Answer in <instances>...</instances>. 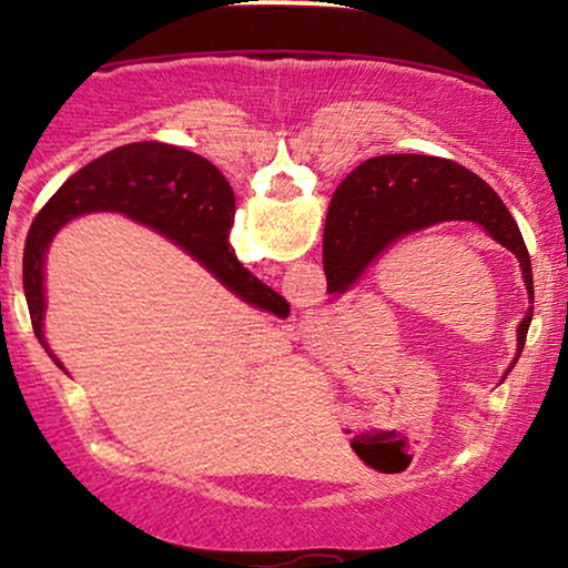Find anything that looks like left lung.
Instances as JSON below:
<instances>
[{
  "label": "left lung",
  "instance_id": "8db88e82",
  "mask_svg": "<svg viewBox=\"0 0 568 568\" xmlns=\"http://www.w3.org/2000/svg\"><path fill=\"white\" fill-rule=\"evenodd\" d=\"M439 222H476L517 255L532 300V266L523 232L486 181L453 160L429 154H385L362 162L338 185L323 237L328 292H344L400 237ZM532 307L517 328L523 354Z\"/></svg>",
  "mask_w": 568,
  "mask_h": 568
}]
</instances>
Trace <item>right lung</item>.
I'll use <instances>...</instances> for the list:
<instances>
[{"instance_id": "right-lung-1", "label": "right lung", "mask_w": 568, "mask_h": 568, "mask_svg": "<svg viewBox=\"0 0 568 568\" xmlns=\"http://www.w3.org/2000/svg\"><path fill=\"white\" fill-rule=\"evenodd\" d=\"M88 212H121L150 224L204 263L237 297L278 317L290 315L282 294L253 276L227 243L235 220V193L227 178L201 154L173 144L136 142L105 152L69 178L30 227L22 255V290L30 323L43 346L45 251L61 224Z\"/></svg>"}]
</instances>
